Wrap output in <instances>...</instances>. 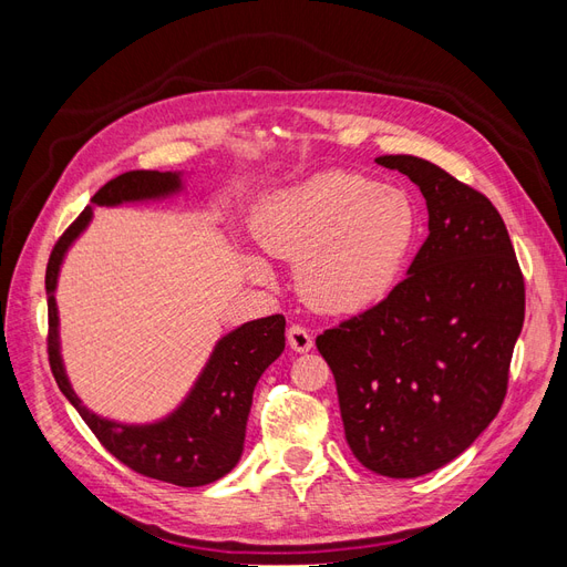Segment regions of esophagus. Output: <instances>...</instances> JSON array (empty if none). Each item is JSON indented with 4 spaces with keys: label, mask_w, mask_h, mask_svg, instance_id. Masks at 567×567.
Masks as SVG:
<instances>
[{
    "label": "esophagus",
    "mask_w": 567,
    "mask_h": 567,
    "mask_svg": "<svg viewBox=\"0 0 567 567\" xmlns=\"http://www.w3.org/2000/svg\"><path fill=\"white\" fill-rule=\"evenodd\" d=\"M288 346H290V350H296V352H310L312 346H315L312 333L307 331L305 326L293 323V326H290V329H288Z\"/></svg>",
    "instance_id": "obj_1"
}]
</instances>
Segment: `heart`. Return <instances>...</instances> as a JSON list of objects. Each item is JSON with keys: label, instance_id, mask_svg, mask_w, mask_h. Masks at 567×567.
Segmentation results:
<instances>
[{"label": "heart", "instance_id": "heart-1", "mask_svg": "<svg viewBox=\"0 0 567 567\" xmlns=\"http://www.w3.org/2000/svg\"><path fill=\"white\" fill-rule=\"evenodd\" d=\"M255 236L269 255L298 260L296 286L307 305L354 315L398 284L416 238V210L400 188L323 173L269 196Z\"/></svg>", "mask_w": 567, "mask_h": 567}]
</instances>
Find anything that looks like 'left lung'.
Segmentation results:
<instances>
[{
  "mask_svg": "<svg viewBox=\"0 0 567 567\" xmlns=\"http://www.w3.org/2000/svg\"><path fill=\"white\" fill-rule=\"evenodd\" d=\"M427 205V238L388 298L317 336L346 440L388 477L466 452L499 414L525 319V281L492 200L416 156H381Z\"/></svg>",
  "mask_w": 567,
  "mask_h": 567,
  "instance_id": "8db88e82",
  "label": "left lung"
}]
</instances>
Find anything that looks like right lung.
Wrapping results in <instances>:
<instances>
[{
  "label": "right lung",
  "instance_id": "right-lung-1",
  "mask_svg": "<svg viewBox=\"0 0 567 567\" xmlns=\"http://www.w3.org/2000/svg\"><path fill=\"white\" fill-rule=\"evenodd\" d=\"M177 188L179 175L158 173V169H132V173L120 175L101 186L92 196V203L117 205L125 200L165 196L177 192ZM90 217L92 208H84L73 225L59 236L47 262V354L51 373H54L61 392L78 409L82 421L90 425L101 447L120 463H125L127 468L144 477L163 480V483L179 487L210 485L221 475H227L241 458L252 390L265 369L286 348V319L284 315H271L248 321L241 329L221 338L196 388L169 419L153 425H117L94 416L75 398L63 373L54 302L63 252L75 241V236L87 227Z\"/></svg>",
  "mask_w": 567,
  "mask_h": 567
}]
</instances>
